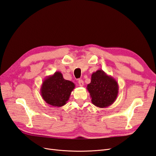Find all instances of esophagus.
Masks as SVG:
<instances>
[{
  "instance_id": "34e87169",
  "label": "esophagus",
  "mask_w": 156,
  "mask_h": 156,
  "mask_svg": "<svg viewBox=\"0 0 156 156\" xmlns=\"http://www.w3.org/2000/svg\"><path fill=\"white\" fill-rule=\"evenodd\" d=\"M78 83H79V86H83V84H84V82L82 80H78Z\"/></svg>"
}]
</instances>
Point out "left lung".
I'll return each instance as SVG.
<instances>
[{"instance_id":"left-lung-1","label":"left lung","mask_w":156,"mask_h":156,"mask_svg":"<svg viewBox=\"0 0 156 156\" xmlns=\"http://www.w3.org/2000/svg\"><path fill=\"white\" fill-rule=\"evenodd\" d=\"M91 103L99 108H105L116 100L119 93L118 83L113 77L101 69L91 74V82L87 84Z\"/></svg>"}]
</instances>
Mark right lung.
I'll return each mask as SVG.
<instances>
[{"mask_svg":"<svg viewBox=\"0 0 156 156\" xmlns=\"http://www.w3.org/2000/svg\"><path fill=\"white\" fill-rule=\"evenodd\" d=\"M75 84L64 79L61 72L47 76L42 83L40 92L43 100L51 106L60 107L65 105L70 98Z\"/></svg>","mask_w":156,"mask_h":156,"instance_id":"1","label":"right lung"}]
</instances>
